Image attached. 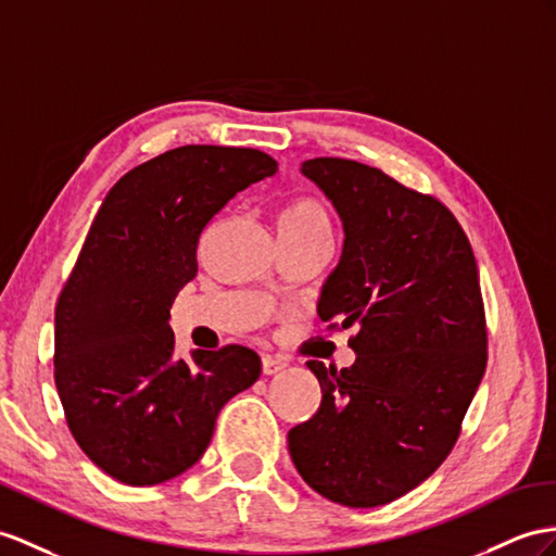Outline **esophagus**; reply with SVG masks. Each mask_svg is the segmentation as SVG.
Segmentation results:
<instances>
[{"label":"esophagus","mask_w":556,"mask_h":556,"mask_svg":"<svg viewBox=\"0 0 556 556\" xmlns=\"http://www.w3.org/2000/svg\"><path fill=\"white\" fill-rule=\"evenodd\" d=\"M287 366H289V362L283 357H277V354H263V374L265 376H275V374L283 371Z\"/></svg>","instance_id":"1"}]
</instances>
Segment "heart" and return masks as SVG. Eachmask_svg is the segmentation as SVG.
I'll return each instance as SVG.
<instances>
[{
	"label": "heart",
	"mask_w": 556,
	"mask_h": 556,
	"mask_svg": "<svg viewBox=\"0 0 556 556\" xmlns=\"http://www.w3.org/2000/svg\"><path fill=\"white\" fill-rule=\"evenodd\" d=\"M277 230L283 237L331 239L333 225L329 208L317 197H295L277 211Z\"/></svg>",
	"instance_id": "b5f03b06"
}]
</instances>
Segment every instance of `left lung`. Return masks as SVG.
<instances>
[{"label": "left lung", "mask_w": 556, "mask_h": 556, "mask_svg": "<svg viewBox=\"0 0 556 556\" xmlns=\"http://www.w3.org/2000/svg\"><path fill=\"white\" fill-rule=\"evenodd\" d=\"M301 170L343 220V255L317 312L331 331L357 326V359L340 371L307 362L321 404L289 432V453L329 501L388 505L446 460L486 371L477 261L432 194L338 156L307 160Z\"/></svg>", "instance_id": "left-lung-1"}]
</instances>
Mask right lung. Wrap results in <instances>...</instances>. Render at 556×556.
I'll list each match as a JSON object with an SVG mask.
<instances>
[{"label":"right lung","instance_id":"right-lung-1","mask_svg":"<svg viewBox=\"0 0 556 556\" xmlns=\"http://www.w3.org/2000/svg\"><path fill=\"white\" fill-rule=\"evenodd\" d=\"M251 148L182 146L108 192L55 303L53 378L79 448L105 475L154 486L202 458L220 408L261 376L244 345L174 357L170 305L197 275L211 218L275 176Z\"/></svg>","mask_w":556,"mask_h":556}]
</instances>
